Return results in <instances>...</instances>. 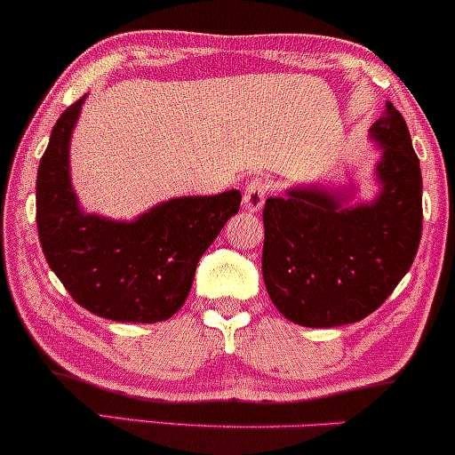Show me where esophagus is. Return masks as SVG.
I'll return each mask as SVG.
<instances>
[{
  "mask_svg": "<svg viewBox=\"0 0 455 455\" xmlns=\"http://www.w3.org/2000/svg\"><path fill=\"white\" fill-rule=\"evenodd\" d=\"M265 196H267V186L263 180H252L243 190V210L245 212H260L263 210Z\"/></svg>",
  "mask_w": 455,
  "mask_h": 455,
  "instance_id": "esophagus-1",
  "label": "esophagus"
}]
</instances>
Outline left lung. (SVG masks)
Listing matches in <instances>:
<instances>
[{"instance_id":"8db88e82","label":"left lung","mask_w":455,"mask_h":455,"mask_svg":"<svg viewBox=\"0 0 455 455\" xmlns=\"http://www.w3.org/2000/svg\"><path fill=\"white\" fill-rule=\"evenodd\" d=\"M379 192L310 181L265 201L263 280L274 306L304 327L372 315L411 269L421 239V169L391 102L370 128Z\"/></svg>"}]
</instances>
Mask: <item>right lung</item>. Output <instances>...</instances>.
<instances>
[{"mask_svg": "<svg viewBox=\"0 0 455 455\" xmlns=\"http://www.w3.org/2000/svg\"><path fill=\"white\" fill-rule=\"evenodd\" d=\"M85 98L60 115L36 180V222L49 267L78 306L119 323L166 321L184 306L203 252L242 195L175 196L132 220L90 213L70 177V140Z\"/></svg>", "mask_w": 455, "mask_h": 455, "instance_id": "right-lung-1", "label": "right lung"}]
</instances>
